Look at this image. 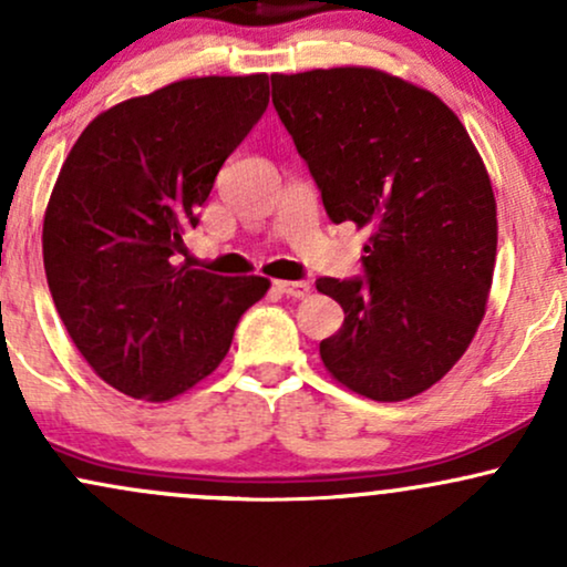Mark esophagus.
<instances>
[{"mask_svg": "<svg viewBox=\"0 0 567 567\" xmlns=\"http://www.w3.org/2000/svg\"><path fill=\"white\" fill-rule=\"evenodd\" d=\"M277 290L288 298H306L309 296V282H277Z\"/></svg>", "mask_w": 567, "mask_h": 567, "instance_id": "1", "label": "esophagus"}]
</instances>
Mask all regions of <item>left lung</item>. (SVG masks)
I'll use <instances>...</instances> for the list:
<instances>
[{
    "instance_id": "1",
    "label": "left lung",
    "mask_w": 567,
    "mask_h": 567,
    "mask_svg": "<svg viewBox=\"0 0 567 567\" xmlns=\"http://www.w3.org/2000/svg\"><path fill=\"white\" fill-rule=\"evenodd\" d=\"M275 109L333 224L368 229L362 277H320L343 324L320 343L351 392L400 402L461 360L496 264V197L437 95L375 69L275 74Z\"/></svg>"
}]
</instances>
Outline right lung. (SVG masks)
<instances>
[{
	"instance_id": "right-lung-1",
	"label": "right lung",
	"mask_w": 567,
	"mask_h": 567,
	"mask_svg": "<svg viewBox=\"0 0 567 567\" xmlns=\"http://www.w3.org/2000/svg\"><path fill=\"white\" fill-rule=\"evenodd\" d=\"M269 106V76H199L97 114L44 213V275L71 341L109 386L165 402L210 375L269 290L178 264L229 154Z\"/></svg>"
}]
</instances>
